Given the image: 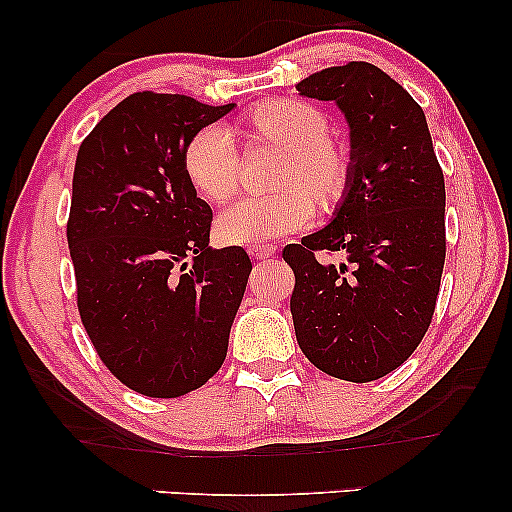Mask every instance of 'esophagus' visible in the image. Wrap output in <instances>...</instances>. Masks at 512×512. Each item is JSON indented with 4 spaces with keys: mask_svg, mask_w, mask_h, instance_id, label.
Listing matches in <instances>:
<instances>
[{
    "mask_svg": "<svg viewBox=\"0 0 512 512\" xmlns=\"http://www.w3.org/2000/svg\"><path fill=\"white\" fill-rule=\"evenodd\" d=\"M275 247L272 244H256V247H249V254L256 258V261H268V258L275 256Z\"/></svg>",
    "mask_w": 512,
    "mask_h": 512,
    "instance_id": "34e87169",
    "label": "esophagus"
}]
</instances>
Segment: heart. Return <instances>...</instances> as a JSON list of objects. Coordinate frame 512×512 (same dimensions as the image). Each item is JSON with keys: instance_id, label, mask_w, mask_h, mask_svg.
Listing matches in <instances>:
<instances>
[{"instance_id": "b5f03b06", "label": "heart", "mask_w": 512, "mask_h": 512, "mask_svg": "<svg viewBox=\"0 0 512 512\" xmlns=\"http://www.w3.org/2000/svg\"><path fill=\"white\" fill-rule=\"evenodd\" d=\"M328 128L324 111L303 100H268L244 114V135L282 149L272 179V186L282 191L228 207L216 219L221 242L256 247L312 226L315 199L326 214L340 207L354 179V156L342 139L328 135ZM181 165L193 191L214 205L230 200L240 188V153L235 137L221 125H205L195 132Z\"/></svg>"}]
</instances>
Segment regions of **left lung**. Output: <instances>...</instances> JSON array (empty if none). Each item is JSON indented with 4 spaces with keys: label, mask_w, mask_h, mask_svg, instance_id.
<instances>
[{
    "label": "left lung",
    "mask_w": 512,
    "mask_h": 512,
    "mask_svg": "<svg viewBox=\"0 0 512 512\" xmlns=\"http://www.w3.org/2000/svg\"><path fill=\"white\" fill-rule=\"evenodd\" d=\"M303 97L335 102L349 125L354 179L333 219L282 256L296 275L293 328L326 375L380 380L422 342L445 265V179L408 90L370 62L314 72ZM340 250L338 266L319 253Z\"/></svg>",
    "instance_id": "obj_1"
}]
</instances>
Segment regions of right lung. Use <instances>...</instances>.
I'll list each match as a JSON object with an SVG mask.
<instances>
[{"label": "right lung", "instance_id": "add662e5", "mask_svg": "<svg viewBox=\"0 0 512 512\" xmlns=\"http://www.w3.org/2000/svg\"><path fill=\"white\" fill-rule=\"evenodd\" d=\"M233 107L135 93L76 153L67 223L76 305L104 366L137 394L184 396L226 359L251 261L242 247H209L212 207L181 156Z\"/></svg>", "mask_w": 512, "mask_h": 512}]
</instances>
